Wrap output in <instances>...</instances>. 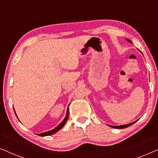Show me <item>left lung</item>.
<instances>
[{"instance_id":"1","label":"left lung","mask_w":158,"mask_h":158,"mask_svg":"<svg viewBox=\"0 0 158 158\" xmlns=\"http://www.w3.org/2000/svg\"><path fill=\"white\" fill-rule=\"evenodd\" d=\"M127 41H129V42H131L130 40H127ZM136 122H137V121H136ZM136 122H132V123H130V124H126V125H122V126H111V127H113V128H116V129H124V128H127V127H129V126H131V125H132L134 123H135Z\"/></svg>"}]
</instances>
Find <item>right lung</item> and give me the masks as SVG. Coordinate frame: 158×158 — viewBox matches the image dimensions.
<instances>
[{
    "instance_id": "obj_1",
    "label": "right lung",
    "mask_w": 158,
    "mask_h": 158,
    "mask_svg": "<svg viewBox=\"0 0 158 158\" xmlns=\"http://www.w3.org/2000/svg\"><path fill=\"white\" fill-rule=\"evenodd\" d=\"M15 114H16V113H15ZM68 116H69V114H68V110H67V114H66L65 118H64V120L62 121V122L61 123H60V124L59 125H58V126H57V127H55V129H53L52 130H50V131H47V132H43V133L39 134L38 135L42 136V137H44V136L52 135H53V134L56 133V132H57V131H59L60 129H61L62 127H63L64 124H65L66 122H67V121H68ZM16 117H17V116H16Z\"/></svg>"
}]
</instances>
